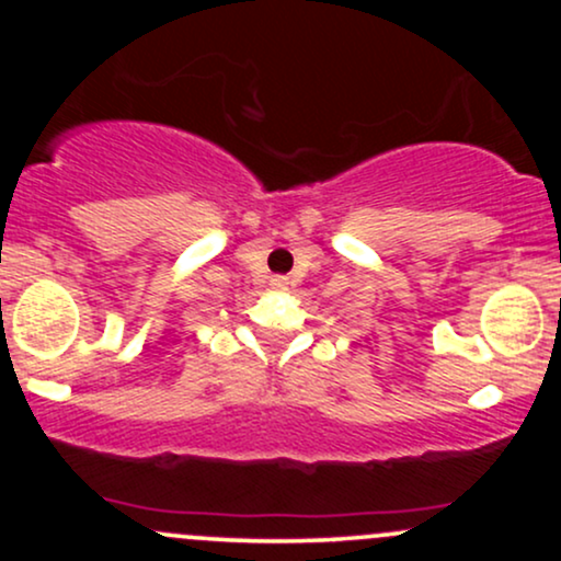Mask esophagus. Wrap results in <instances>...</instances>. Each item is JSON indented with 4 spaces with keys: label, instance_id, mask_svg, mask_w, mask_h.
<instances>
[{
    "label": "esophagus",
    "instance_id": "obj_1",
    "mask_svg": "<svg viewBox=\"0 0 561 561\" xmlns=\"http://www.w3.org/2000/svg\"><path fill=\"white\" fill-rule=\"evenodd\" d=\"M272 289H276V293H282V289H287V279H285V276H274V279H272Z\"/></svg>",
    "mask_w": 561,
    "mask_h": 561
}]
</instances>
